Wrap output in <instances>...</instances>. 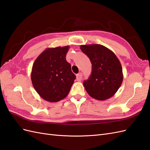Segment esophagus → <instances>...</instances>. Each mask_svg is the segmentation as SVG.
Wrapping results in <instances>:
<instances>
[{"mask_svg":"<svg viewBox=\"0 0 150 150\" xmlns=\"http://www.w3.org/2000/svg\"><path fill=\"white\" fill-rule=\"evenodd\" d=\"M76 80H77V81H80V80H81L82 79V73H79V74H76Z\"/></svg>","mask_w":150,"mask_h":150,"instance_id":"34e87169","label":"esophagus"}]
</instances>
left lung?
Returning a JSON list of instances; mask_svg holds the SVG:
<instances>
[{"label": "left lung", "mask_w": 150, "mask_h": 150, "mask_svg": "<svg viewBox=\"0 0 150 150\" xmlns=\"http://www.w3.org/2000/svg\"><path fill=\"white\" fill-rule=\"evenodd\" d=\"M82 51L89 57L92 73L83 86L91 97L99 101L112 98L123 81L120 61L110 49L100 44L82 45Z\"/></svg>", "instance_id": "obj_1"}]
</instances>
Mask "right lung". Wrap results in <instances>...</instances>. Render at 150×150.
I'll return each mask as SVG.
<instances>
[{
  "mask_svg": "<svg viewBox=\"0 0 150 150\" xmlns=\"http://www.w3.org/2000/svg\"><path fill=\"white\" fill-rule=\"evenodd\" d=\"M70 48H47L33 64L31 79L34 89L45 101L56 103L66 98L76 78L66 59Z\"/></svg>",
  "mask_w": 150,
  "mask_h": 150,
  "instance_id": "right-lung-1",
  "label": "right lung"
}]
</instances>
